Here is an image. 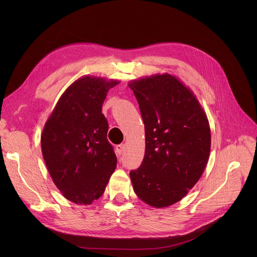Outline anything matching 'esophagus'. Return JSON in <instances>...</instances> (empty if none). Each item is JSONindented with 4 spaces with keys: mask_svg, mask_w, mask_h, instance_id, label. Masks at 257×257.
Listing matches in <instances>:
<instances>
[{
    "mask_svg": "<svg viewBox=\"0 0 257 257\" xmlns=\"http://www.w3.org/2000/svg\"><path fill=\"white\" fill-rule=\"evenodd\" d=\"M125 148H126V146H125L124 144L117 145V146L115 147V151H116V153H117L118 155H120L121 153H123V152L125 151Z\"/></svg>",
    "mask_w": 257,
    "mask_h": 257,
    "instance_id": "34e87169",
    "label": "esophagus"
}]
</instances>
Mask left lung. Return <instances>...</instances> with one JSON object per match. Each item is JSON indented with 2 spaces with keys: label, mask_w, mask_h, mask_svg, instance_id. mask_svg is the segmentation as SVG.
I'll return each instance as SVG.
<instances>
[{
  "label": "left lung",
  "mask_w": 257,
  "mask_h": 257,
  "mask_svg": "<svg viewBox=\"0 0 257 257\" xmlns=\"http://www.w3.org/2000/svg\"><path fill=\"white\" fill-rule=\"evenodd\" d=\"M128 85L140 105L146 140L143 163L130 172L133 190L146 204L168 207L187 195L206 168L209 121L192 89L171 74Z\"/></svg>",
  "instance_id": "8db88e82"
}]
</instances>
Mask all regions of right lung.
Here are the masks:
<instances>
[{"instance_id": "1", "label": "right lung", "mask_w": 257, "mask_h": 257, "mask_svg": "<svg viewBox=\"0 0 257 257\" xmlns=\"http://www.w3.org/2000/svg\"><path fill=\"white\" fill-rule=\"evenodd\" d=\"M118 83L80 77L61 94L43 129L40 144L50 176L63 197L78 205L99 199L116 168L102 105Z\"/></svg>"}]
</instances>
